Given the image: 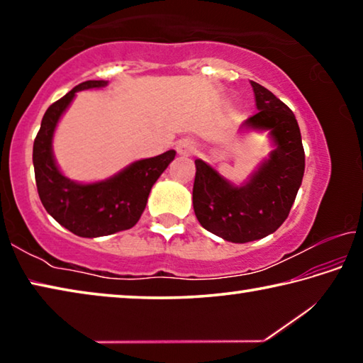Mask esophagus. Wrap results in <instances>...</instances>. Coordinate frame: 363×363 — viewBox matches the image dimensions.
Instances as JSON below:
<instances>
[{
	"label": "esophagus",
	"instance_id": "1",
	"mask_svg": "<svg viewBox=\"0 0 363 363\" xmlns=\"http://www.w3.org/2000/svg\"><path fill=\"white\" fill-rule=\"evenodd\" d=\"M176 152L179 153V155L190 157V155H194V153L196 152V144L194 143V140H190V139H182V140H179V143L176 144Z\"/></svg>",
	"mask_w": 363,
	"mask_h": 363
}]
</instances>
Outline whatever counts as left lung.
Masks as SVG:
<instances>
[{
	"mask_svg": "<svg viewBox=\"0 0 363 363\" xmlns=\"http://www.w3.org/2000/svg\"><path fill=\"white\" fill-rule=\"evenodd\" d=\"M259 112L243 130L269 131L275 149L243 186H233L216 169L195 160L194 211L208 232L232 243L267 237L284 224L304 176V149L294 113L264 86L251 82Z\"/></svg>",
	"mask_w": 363,
	"mask_h": 363,
	"instance_id": "obj_1",
	"label": "left lung"
}]
</instances>
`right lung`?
<instances>
[{"mask_svg": "<svg viewBox=\"0 0 363 363\" xmlns=\"http://www.w3.org/2000/svg\"><path fill=\"white\" fill-rule=\"evenodd\" d=\"M106 84L104 79L79 83L62 99L49 106L33 143L35 179L43 206L60 225L86 238L131 229L145 210L152 186L176 155L174 150H168L162 155L138 160L118 174L93 184L73 182L60 173L52 155L57 121L75 93L104 88Z\"/></svg>", "mask_w": 363, "mask_h": 363, "instance_id": "1", "label": "right lung"}]
</instances>
